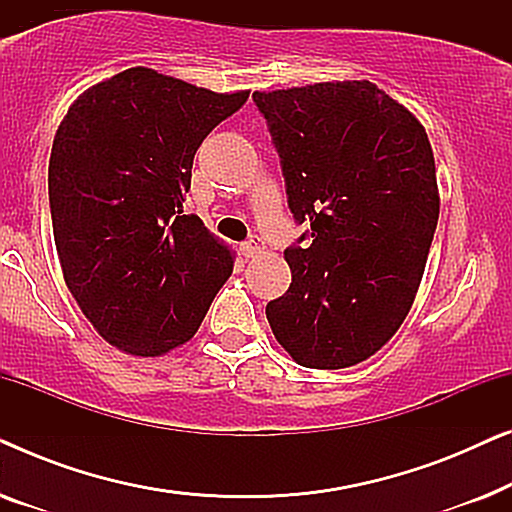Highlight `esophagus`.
<instances>
[{"label": "esophagus", "instance_id": "obj_1", "mask_svg": "<svg viewBox=\"0 0 512 512\" xmlns=\"http://www.w3.org/2000/svg\"><path fill=\"white\" fill-rule=\"evenodd\" d=\"M261 240H258V237H251L249 242H244L242 247H240V251H242V256L244 258H254V256H258L261 254Z\"/></svg>", "mask_w": 512, "mask_h": 512}]
</instances>
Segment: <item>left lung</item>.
<instances>
[{"label":"left lung","instance_id":"left-lung-1","mask_svg":"<svg viewBox=\"0 0 512 512\" xmlns=\"http://www.w3.org/2000/svg\"><path fill=\"white\" fill-rule=\"evenodd\" d=\"M254 102L312 237L284 251L291 286L265 307L270 328L300 366H356L394 338L422 282L440 212L429 137L370 81L256 90Z\"/></svg>","mask_w":512,"mask_h":512}]
</instances>
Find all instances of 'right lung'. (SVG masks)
Segmentation results:
<instances>
[{"instance_id": "add662e5", "label": "right lung", "mask_w": 512, "mask_h": 512, "mask_svg": "<svg viewBox=\"0 0 512 512\" xmlns=\"http://www.w3.org/2000/svg\"><path fill=\"white\" fill-rule=\"evenodd\" d=\"M149 67L79 95L55 132V249L81 312L109 345L163 356L198 331L235 258L184 214L198 146L247 102Z\"/></svg>"}]
</instances>
